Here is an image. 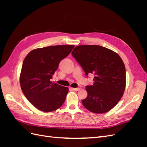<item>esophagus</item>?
I'll return each mask as SVG.
<instances>
[{
  "label": "esophagus",
  "instance_id": "obj_1",
  "mask_svg": "<svg viewBox=\"0 0 147 147\" xmlns=\"http://www.w3.org/2000/svg\"><path fill=\"white\" fill-rule=\"evenodd\" d=\"M72 90H74V91H79L80 90V88H72Z\"/></svg>",
  "mask_w": 147,
  "mask_h": 147
}]
</instances>
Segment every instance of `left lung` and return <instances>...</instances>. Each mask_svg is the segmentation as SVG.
<instances>
[{
  "instance_id": "1",
  "label": "left lung",
  "mask_w": 147,
  "mask_h": 147,
  "mask_svg": "<svg viewBox=\"0 0 147 147\" xmlns=\"http://www.w3.org/2000/svg\"><path fill=\"white\" fill-rule=\"evenodd\" d=\"M72 55L86 76L94 75L92 85L86 86L83 106L95 113L109 112L122 97L126 87V69L117 53L99 45H79Z\"/></svg>"
}]
</instances>
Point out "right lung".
I'll use <instances>...</instances> for the list:
<instances>
[{"label": "right lung", "instance_id": "add662e5", "mask_svg": "<svg viewBox=\"0 0 147 147\" xmlns=\"http://www.w3.org/2000/svg\"><path fill=\"white\" fill-rule=\"evenodd\" d=\"M74 45H56L35 49L26 56L22 65L20 85L27 99L37 109L50 112L59 109L69 89L50 80L60 62L67 56Z\"/></svg>", "mask_w": 147, "mask_h": 147}]
</instances>
